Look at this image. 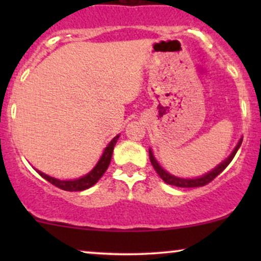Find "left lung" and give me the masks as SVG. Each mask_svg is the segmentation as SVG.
<instances>
[{
  "instance_id": "8db88e82",
  "label": "left lung",
  "mask_w": 261,
  "mask_h": 261,
  "mask_svg": "<svg viewBox=\"0 0 261 261\" xmlns=\"http://www.w3.org/2000/svg\"><path fill=\"white\" fill-rule=\"evenodd\" d=\"M242 141H243V139L241 137V140L238 141V143H237V146L234 147V149L232 151V153H230L228 157L226 158V160H224L223 162H221V163L218 164L217 167H215L214 169L210 170L208 173H206V174H203L201 176H197V178H180V176H175V175L170 174V173L167 172L166 169L162 168L161 164L158 163L157 160H155V157L153 155V152H152L151 148L148 149L149 161H151L152 166H153L155 172H157L158 175H160L162 178V180H163L164 182H167V184L174 185V187H179V188L203 187V185L208 184L210 181L214 180V179L216 178V176L220 174V173H222L223 170L226 169V167L228 166L230 162H232L233 158H234V155L237 153V151H238V148L241 147Z\"/></svg>"
}]
</instances>
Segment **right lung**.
Masks as SVG:
<instances>
[{"mask_svg":"<svg viewBox=\"0 0 261 261\" xmlns=\"http://www.w3.org/2000/svg\"><path fill=\"white\" fill-rule=\"evenodd\" d=\"M119 136H120V135H116V136L114 137L109 143H108L107 147L104 148L103 154H101V157L99 158V161H98V163L94 166V168H93L89 173H87L86 175L81 176V178L71 179V180H61V179H56V178H53V176L45 174V173L40 172V170L38 169L35 170L43 176L45 180L51 182L53 185L62 189V190H66V191L86 190V189H89L91 187H93V185H94L95 182L103 176L104 173L107 172L108 167H109L110 164V161H112L114 146H115V143L118 142Z\"/></svg>","mask_w":261,"mask_h":261,"instance_id":"1","label":"right lung"}]
</instances>
